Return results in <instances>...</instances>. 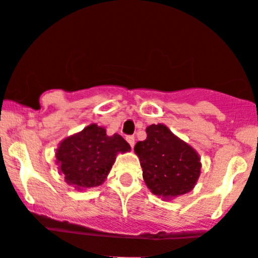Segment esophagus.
<instances>
[{"label": "esophagus", "mask_w": 258, "mask_h": 258, "mask_svg": "<svg viewBox=\"0 0 258 258\" xmlns=\"http://www.w3.org/2000/svg\"><path fill=\"white\" fill-rule=\"evenodd\" d=\"M126 140L128 141V144L131 145V148H134V146H135V138H134V136H127Z\"/></svg>", "instance_id": "esophagus-1"}]
</instances>
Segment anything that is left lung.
Here are the masks:
<instances>
[{"label": "left lung", "mask_w": 258, "mask_h": 258, "mask_svg": "<svg viewBox=\"0 0 258 258\" xmlns=\"http://www.w3.org/2000/svg\"><path fill=\"white\" fill-rule=\"evenodd\" d=\"M146 135V140L135 145V153L140 158L144 181L150 191L167 199L189 192L201 173L196 150L164 124H152Z\"/></svg>", "instance_id": "1"}]
</instances>
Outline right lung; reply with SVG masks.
<instances>
[{"mask_svg":"<svg viewBox=\"0 0 258 258\" xmlns=\"http://www.w3.org/2000/svg\"><path fill=\"white\" fill-rule=\"evenodd\" d=\"M128 150L131 146L120 135L108 136L105 128L90 124L61 141L56 159L67 182L76 189H86L103 184L115 155Z\"/></svg>","mask_w":258,"mask_h":258,"instance_id":"add662e5","label":"right lung"}]
</instances>
